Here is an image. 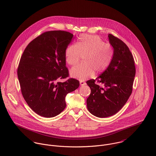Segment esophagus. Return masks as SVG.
Wrapping results in <instances>:
<instances>
[{"label":"esophagus","mask_w":156,"mask_h":156,"mask_svg":"<svg viewBox=\"0 0 156 156\" xmlns=\"http://www.w3.org/2000/svg\"><path fill=\"white\" fill-rule=\"evenodd\" d=\"M80 83L81 86H85L86 84V83L84 81H82V80L80 81Z\"/></svg>","instance_id":"34e87169"}]
</instances>
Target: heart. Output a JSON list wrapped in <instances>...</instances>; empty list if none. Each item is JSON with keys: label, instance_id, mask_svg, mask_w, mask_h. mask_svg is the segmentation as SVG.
Segmentation results:
<instances>
[{"label": "heart", "instance_id": "obj_1", "mask_svg": "<svg viewBox=\"0 0 156 156\" xmlns=\"http://www.w3.org/2000/svg\"><path fill=\"white\" fill-rule=\"evenodd\" d=\"M114 50L97 35H81L76 44L69 45L65 50V59L70 65H76L83 55L84 63L70 70V75L80 80H86L106 69L112 59Z\"/></svg>", "mask_w": 156, "mask_h": 156}]
</instances>
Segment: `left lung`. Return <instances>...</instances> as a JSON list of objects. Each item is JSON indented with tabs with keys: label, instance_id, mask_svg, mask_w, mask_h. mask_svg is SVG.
<instances>
[{
	"label": "left lung",
	"instance_id": "obj_1",
	"mask_svg": "<svg viewBox=\"0 0 156 156\" xmlns=\"http://www.w3.org/2000/svg\"><path fill=\"white\" fill-rule=\"evenodd\" d=\"M108 37L114 48L111 62L98 78L86 82L91 89L87 99V109L99 118L115 114L127 102L132 92L136 73L133 57L126 44L112 34ZM96 80L104 87L95 84Z\"/></svg>",
	"mask_w": 156,
	"mask_h": 156
}]
</instances>
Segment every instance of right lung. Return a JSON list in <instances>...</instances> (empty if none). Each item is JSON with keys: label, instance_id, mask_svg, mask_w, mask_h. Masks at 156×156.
I'll list each match as a JSON object with an SVG mask.
<instances>
[{"label": "right lung", "instance_id": "1", "mask_svg": "<svg viewBox=\"0 0 156 156\" xmlns=\"http://www.w3.org/2000/svg\"><path fill=\"white\" fill-rule=\"evenodd\" d=\"M73 34L62 30L43 33L25 48L20 60L17 75L22 95L37 114L55 117L66 107L67 94L80 86L78 80L69 78L66 66L65 50Z\"/></svg>", "mask_w": 156, "mask_h": 156}]
</instances>
